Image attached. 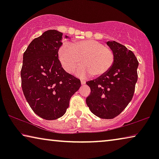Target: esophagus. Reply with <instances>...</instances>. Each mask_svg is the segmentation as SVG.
I'll return each instance as SVG.
<instances>
[{
	"mask_svg": "<svg viewBox=\"0 0 159 159\" xmlns=\"http://www.w3.org/2000/svg\"><path fill=\"white\" fill-rule=\"evenodd\" d=\"M86 83V81H84V80H81V84H84Z\"/></svg>",
	"mask_w": 159,
	"mask_h": 159,
	"instance_id": "34e87169",
	"label": "esophagus"
}]
</instances>
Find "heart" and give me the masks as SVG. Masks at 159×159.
Here are the masks:
<instances>
[{
  "mask_svg": "<svg viewBox=\"0 0 159 159\" xmlns=\"http://www.w3.org/2000/svg\"><path fill=\"white\" fill-rule=\"evenodd\" d=\"M58 58L65 71L70 74L81 66L82 59L84 66L77 74L94 77L108 72L114 61L111 50L94 40L75 42L71 45L64 43L58 51Z\"/></svg>",
  "mask_w": 159,
  "mask_h": 159,
  "instance_id": "1",
  "label": "heart"
}]
</instances>
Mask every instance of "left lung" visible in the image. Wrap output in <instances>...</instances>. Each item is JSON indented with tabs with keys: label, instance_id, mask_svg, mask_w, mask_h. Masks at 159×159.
<instances>
[{
	"label": "left lung",
	"instance_id": "left-lung-1",
	"mask_svg": "<svg viewBox=\"0 0 159 159\" xmlns=\"http://www.w3.org/2000/svg\"><path fill=\"white\" fill-rule=\"evenodd\" d=\"M106 44L114 53V64L105 75L86 82L91 90L86 103L95 116L111 119L120 114L131 101L139 63L133 52L125 45L113 40Z\"/></svg>",
	"mask_w": 159,
	"mask_h": 159
}]
</instances>
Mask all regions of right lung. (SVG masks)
Wrapping results in <instances>:
<instances>
[{
  "label": "right lung",
  "instance_id": "obj_1",
  "mask_svg": "<svg viewBox=\"0 0 159 159\" xmlns=\"http://www.w3.org/2000/svg\"><path fill=\"white\" fill-rule=\"evenodd\" d=\"M62 38L58 30H47L30 43L23 55L24 95L33 111L46 120L61 117L81 86L80 80L67 73L58 59Z\"/></svg>",
  "mask_w": 159,
  "mask_h": 159
}]
</instances>
